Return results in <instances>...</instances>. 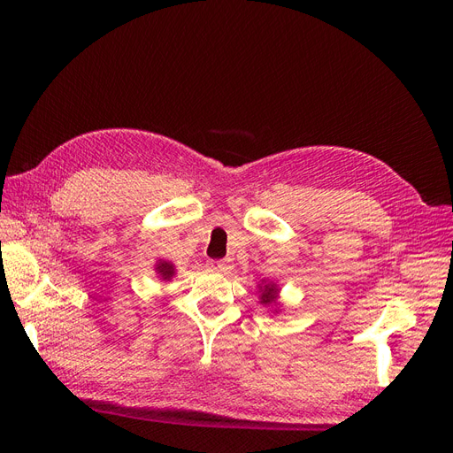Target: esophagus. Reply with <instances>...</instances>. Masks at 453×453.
Returning <instances> with one entry per match:
<instances>
[{
    "label": "esophagus",
    "instance_id": "esophagus-1",
    "mask_svg": "<svg viewBox=\"0 0 453 453\" xmlns=\"http://www.w3.org/2000/svg\"><path fill=\"white\" fill-rule=\"evenodd\" d=\"M208 268L211 272H226L230 268V263L228 260H208Z\"/></svg>",
    "mask_w": 453,
    "mask_h": 453
}]
</instances>
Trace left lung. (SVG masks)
<instances>
[{
	"label": "left lung",
	"mask_w": 453,
	"mask_h": 453,
	"mask_svg": "<svg viewBox=\"0 0 453 453\" xmlns=\"http://www.w3.org/2000/svg\"><path fill=\"white\" fill-rule=\"evenodd\" d=\"M278 293L280 289L273 283H265L260 287V304L265 306H276L278 304Z\"/></svg>",
	"instance_id": "1"
}]
</instances>
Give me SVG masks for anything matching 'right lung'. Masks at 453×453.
I'll list each match as a JSON object with an SVG mask.
<instances>
[{
  "instance_id": "right-lung-1",
  "label": "right lung",
  "mask_w": 453,
  "mask_h": 453,
  "mask_svg": "<svg viewBox=\"0 0 453 453\" xmlns=\"http://www.w3.org/2000/svg\"><path fill=\"white\" fill-rule=\"evenodd\" d=\"M155 270L160 276V280H164V281H170L175 276V268L172 263H168V260H158Z\"/></svg>"
}]
</instances>
